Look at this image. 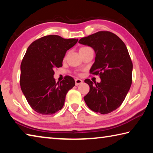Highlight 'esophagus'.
I'll use <instances>...</instances> for the list:
<instances>
[{"instance_id": "obj_1", "label": "esophagus", "mask_w": 153, "mask_h": 153, "mask_svg": "<svg viewBox=\"0 0 153 153\" xmlns=\"http://www.w3.org/2000/svg\"><path fill=\"white\" fill-rule=\"evenodd\" d=\"M75 82H76V86H78V85L82 84L83 81H82V79H78V78H76V79H75Z\"/></svg>"}]
</instances>
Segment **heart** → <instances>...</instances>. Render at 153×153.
Here are the masks:
<instances>
[{"label":"heart","mask_w":153,"mask_h":153,"mask_svg":"<svg viewBox=\"0 0 153 153\" xmlns=\"http://www.w3.org/2000/svg\"><path fill=\"white\" fill-rule=\"evenodd\" d=\"M83 48H84V47H83Z\"/></svg>","instance_id":"heart-1"}]
</instances>
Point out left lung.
Listing matches in <instances>:
<instances>
[{
  "instance_id": "8db88e82",
  "label": "left lung",
  "mask_w": 153,
  "mask_h": 153,
  "mask_svg": "<svg viewBox=\"0 0 153 153\" xmlns=\"http://www.w3.org/2000/svg\"><path fill=\"white\" fill-rule=\"evenodd\" d=\"M79 43L94 49L95 61L90 72L101 79L100 83L84 80L90 86L85 102L94 112H112L122 104L132 82L133 64L126 46L117 35L107 31L82 38Z\"/></svg>"
}]
</instances>
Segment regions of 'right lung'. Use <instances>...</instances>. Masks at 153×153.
<instances>
[{"mask_svg":"<svg viewBox=\"0 0 153 153\" xmlns=\"http://www.w3.org/2000/svg\"><path fill=\"white\" fill-rule=\"evenodd\" d=\"M78 39L49 35L33 42L21 64L20 86L27 102L42 115H52L63 108L67 92L75 86L74 78L65 76L56 83L54 70L63 65L67 51Z\"/></svg>","mask_w":153,"mask_h":153,"instance_id":"right-lung-1","label":"right lung"}]
</instances>
